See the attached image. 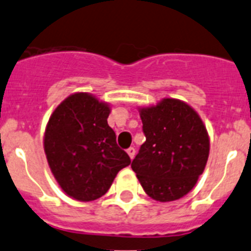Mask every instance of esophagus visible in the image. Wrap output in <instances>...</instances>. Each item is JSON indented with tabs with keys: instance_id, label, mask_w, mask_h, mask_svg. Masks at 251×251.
Here are the masks:
<instances>
[{
	"instance_id": "1",
	"label": "esophagus",
	"mask_w": 251,
	"mask_h": 251,
	"mask_svg": "<svg viewBox=\"0 0 251 251\" xmlns=\"http://www.w3.org/2000/svg\"><path fill=\"white\" fill-rule=\"evenodd\" d=\"M126 152H127V154L130 155V158H131V159H133V157H135V154H136V151H135V148H133V147H130V148H128L127 151H126Z\"/></svg>"
}]
</instances>
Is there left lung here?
<instances>
[{
  "instance_id": "left-lung-1",
  "label": "left lung",
  "mask_w": 251,
  "mask_h": 251,
  "mask_svg": "<svg viewBox=\"0 0 251 251\" xmlns=\"http://www.w3.org/2000/svg\"><path fill=\"white\" fill-rule=\"evenodd\" d=\"M140 116L146 142L131 168L153 200H179L205 170L210 154L206 126L189 104L173 98L140 108Z\"/></svg>"
}]
</instances>
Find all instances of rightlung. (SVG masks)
Segmentation results:
<instances>
[{
  "mask_svg": "<svg viewBox=\"0 0 251 251\" xmlns=\"http://www.w3.org/2000/svg\"><path fill=\"white\" fill-rule=\"evenodd\" d=\"M110 105L89 93H74L53 110L44 135L51 173L66 195L88 201L101 198L116 174L130 165L108 125Z\"/></svg>",
  "mask_w": 251,
  "mask_h": 251,
  "instance_id": "1",
  "label": "right lung"
}]
</instances>
